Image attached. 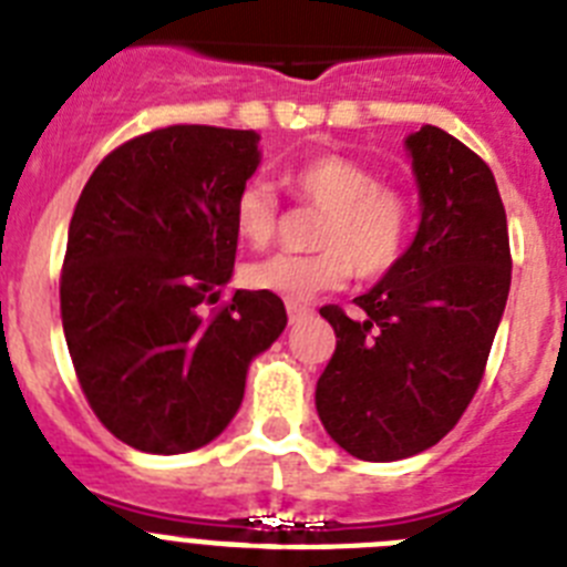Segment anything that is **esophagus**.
I'll return each mask as SVG.
<instances>
[{
	"label": "esophagus",
	"mask_w": 567,
	"mask_h": 567,
	"mask_svg": "<svg viewBox=\"0 0 567 567\" xmlns=\"http://www.w3.org/2000/svg\"><path fill=\"white\" fill-rule=\"evenodd\" d=\"M311 317H313L311 308H305V305H288V319H290V324L305 322V319H311Z\"/></svg>",
	"instance_id": "34e87169"
}]
</instances>
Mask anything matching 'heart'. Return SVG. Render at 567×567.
<instances>
[{
    "mask_svg": "<svg viewBox=\"0 0 567 567\" xmlns=\"http://www.w3.org/2000/svg\"><path fill=\"white\" fill-rule=\"evenodd\" d=\"M282 185L299 205L322 210L313 228V254H277L245 268V285L285 302H308L319 290L342 288L357 270L362 279L391 274L405 256L413 230V202L405 188L377 179L373 167L337 151H319L290 165ZM234 228L250 248L277 236L279 208L265 182H245L234 196Z\"/></svg>",
    "mask_w": 567,
    "mask_h": 567,
    "instance_id": "1",
    "label": "heart"
}]
</instances>
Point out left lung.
<instances>
[{"mask_svg": "<svg viewBox=\"0 0 567 567\" xmlns=\"http://www.w3.org/2000/svg\"><path fill=\"white\" fill-rule=\"evenodd\" d=\"M422 223L402 262L353 299L319 308L337 351L317 382L324 431L348 454L393 462L436 445L485 377L511 290L505 205L491 167L425 125L408 136Z\"/></svg>", "mask_w": 567, "mask_h": 567, "instance_id": "1", "label": "left lung"}]
</instances>
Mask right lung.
Returning <instances> with one entry per match:
<instances>
[{"mask_svg":"<svg viewBox=\"0 0 567 567\" xmlns=\"http://www.w3.org/2000/svg\"><path fill=\"white\" fill-rule=\"evenodd\" d=\"M254 131L167 125L113 147L68 228L59 311L96 420L145 454H188L243 405L250 359L285 331L282 299L225 297L234 196Z\"/></svg>","mask_w":567,"mask_h":567,"instance_id":"obj_1","label":"right lung"}]
</instances>
